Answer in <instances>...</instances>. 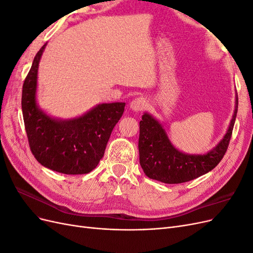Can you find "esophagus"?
I'll return each instance as SVG.
<instances>
[{
    "instance_id": "obj_1",
    "label": "esophagus",
    "mask_w": 253,
    "mask_h": 253,
    "mask_svg": "<svg viewBox=\"0 0 253 253\" xmlns=\"http://www.w3.org/2000/svg\"><path fill=\"white\" fill-rule=\"evenodd\" d=\"M145 105H147L145 99L142 97H138L135 98L134 100H132V102L129 103V109L134 112H140L145 108Z\"/></svg>"
}]
</instances>
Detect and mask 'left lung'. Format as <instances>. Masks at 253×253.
<instances>
[{
	"mask_svg": "<svg viewBox=\"0 0 253 253\" xmlns=\"http://www.w3.org/2000/svg\"><path fill=\"white\" fill-rule=\"evenodd\" d=\"M239 99L225 136L215 147L205 154H188L176 149L168 137L164 126L149 113L139 122V163L151 179L165 183H181L210 172L224 157L231 138Z\"/></svg>",
	"mask_w": 253,
	"mask_h": 253,
	"instance_id": "obj_1",
	"label": "left lung"
}]
</instances>
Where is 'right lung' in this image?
<instances>
[{"label": "right lung", "mask_w": 253, "mask_h": 253, "mask_svg": "<svg viewBox=\"0 0 253 253\" xmlns=\"http://www.w3.org/2000/svg\"><path fill=\"white\" fill-rule=\"evenodd\" d=\"M45 43L37 52L22 89V112L30 150L43 167L68 175L93 171L104 155L125 102L97 104L79 117L49 116L37 102L38 70Z\"/></svg>", "instance_id": "obj_1"}]
</instances>
